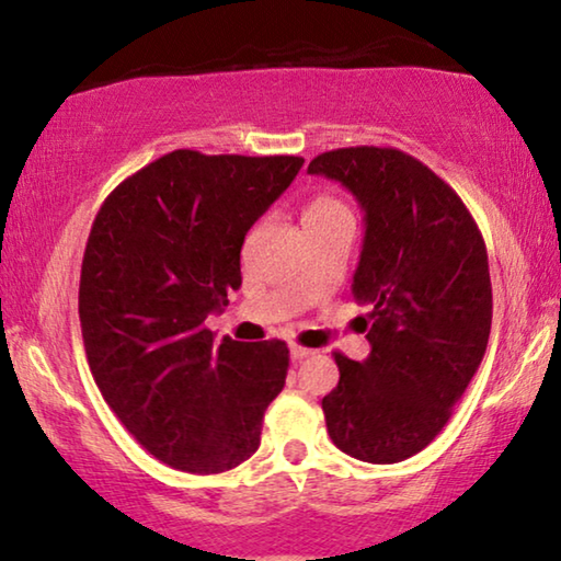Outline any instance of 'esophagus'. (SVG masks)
Here are the masks:
<instances>
[{
  "instance_id": "1",
  "label": "esophagus",
  "mask_w": 561,
  "mask_h": 561,
  "mask_svg": "<svg viewBox=\"0 0 561 561\" xmlns=\"http://www.w3.org/2000/svg\"><path fill=\"white\" fill-rule=\"evenodd\" d=\"M313 355V350H309V347H301V344H290V359H306V357H311Z\"/></svg>"
}]
</instances>
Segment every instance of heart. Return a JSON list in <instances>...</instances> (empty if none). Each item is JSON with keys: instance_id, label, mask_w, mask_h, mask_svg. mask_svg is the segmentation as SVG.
Listing matches in <instances>:
<instances>
[{"instance_id": "heart-1", "label": "heart", "mask_w": 561, "mask_h": 561, "mask_svg": "<svg viewBox=\"0 0 561 561\" xmlns=\"http://www.w3.org/2000/svg\"><path fill=\"white\" fill-rule=\"evenodd\" d=\"M336 217H350V209L334 196H317L304 209V225H313V221H329Z\"/></svg>"}]
</instances>
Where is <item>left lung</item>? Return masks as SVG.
<instances>
[{
  "label": "left lung",
  "mask_w": 561,
  "mask_h": 561,
  "mask_svg": "<svg viewBox=\"0 0 561 561\" xmlns=\"http://www.w3.org/2000/svg\"><path fill=\"white\" fill-rule=\"evenodd\" d=\"M309 173L340 181L365 211L352 294L370 309V355L355 363L334 352L327 432L363 462H403L442 432L485 355V242L455 188L396 148L321 152Z\"/></svg>",
  "instance_id": "8db88e82"
}]
</instances>
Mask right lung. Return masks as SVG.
I'll list each match as a JSON object with an SVG mask.
<instances>
[{
  "mask_svg": "<svg viewBox=\"0 0 561 561\" xmlns=\"http://www.w3.org/2000/svg\"><path fill=\"white\" fill-rule=\"evenodd\" d=\"M301 165L173 150L122 181L91 227L79 286L91 375L127 432L175 470L250 459L286 386V342L217 344L206 317L242 286L244 234Z\"/></svg>",
  "mask_w": 561,
  "mask_h": 561,
  "instance_id": "obj_1",
  "label": "right lung"
}]
</instances>
